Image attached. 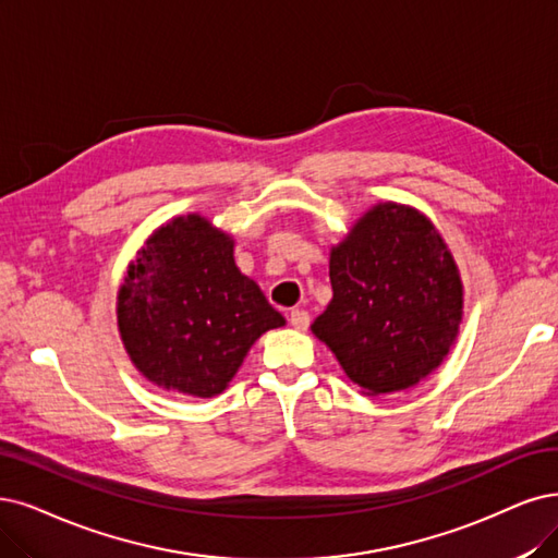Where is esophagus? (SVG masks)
<instances>
[{
	"label": "esophagus",
	"mask_w": 558,
	"mask_h": 558,
	"mask_svg": "<svg viewBox=\"0 0 558 558\" xmlns=\"http://www.w3.org/2000/svg\"><path fill=\"white\" fill-rule=\"evenodd\" d=\"M290 324L296 328V331H305V328L311 326V313L294 307V311L290 313Z\"/></svg>",
	"instance_id": "1"
}]
</instances>
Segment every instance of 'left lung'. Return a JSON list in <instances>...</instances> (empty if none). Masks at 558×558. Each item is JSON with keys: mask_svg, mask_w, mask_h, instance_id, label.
Listing matches in <instances>:
<instances>
[{"mask_svg": "<svg viewBox=\"0 0 558 558\" xmlns=\"http://www.w3.org/2000/svg\"><path fill=\"white\" fill-rule=\"evenodd\" d=\"M333 299L313 333L367 396L393 393L435 369L458 336L462 282L425 216L377 204L331 251Z\"/></svg>", "mask_w": 558, "mask_h": 558, "instance_id": "left-lung-1", "label": "left lung"}]
</instances>
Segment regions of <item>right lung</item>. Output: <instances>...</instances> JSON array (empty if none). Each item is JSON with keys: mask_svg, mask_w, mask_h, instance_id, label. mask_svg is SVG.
Instances as JSON below:
<instances>
[{"mask_svg": "<svg viewBox=\"0 0 558 558\" xmlns=\"http://www.w3.org/2000/svg\"><path fill=\"white\" fill-rule=\"evenodd\" d=\"M232 251L230 236L193 214L162 225L131 264L119 331L135 367L160 388L222 393L253 342L284 324Z\"/></svg>", "mask_w": 558, "mask_h": 558, "instance_id": "right-lung-1", "label": "right lung"}]
</instances>
